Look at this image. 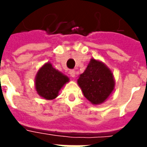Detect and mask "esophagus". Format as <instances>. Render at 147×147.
<instances>
[{
  "instance_id": "obj_1",
  "label": "esophagus",
  "mask_w": 147,
  "mask_h": 147,
  "mask_svg": "<svg viewBox=\"0 0 147 147\" xmlns=\"http://www.w3.org/2000/svg\"><path fill=\"white\" fill-rule=\"evenodd\" d=\"M69 75H70L72 78H75V76H76V73H75V71L73 70V69L69 70Z\"/></svg>"
}]
</instances>
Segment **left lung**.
<instances>
[{
	"label": "left lung",
	"mask_w": 147,
	"mask_h": 147,
	"mask_svg": "<svg viewBox=\"0 0 147 147\" xmlns=\"http://www.w3.org/2000/svg\"><path fill=\"white\" fill-rule=\"evenodd\" d=\"M78 85L92 104L100 105L114 92L115 82L110 68L102 61L92 58L87 69L79 75Z\"/></svg>",
	"instance_id": "left-lung-1"
}]
</instances>
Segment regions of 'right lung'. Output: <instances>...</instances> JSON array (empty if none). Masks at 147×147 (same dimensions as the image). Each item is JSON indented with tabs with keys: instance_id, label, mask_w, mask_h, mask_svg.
<instances>
[{
	"instance_id": "right-lung-1",
	"label": "right lung",
	"mask_w": 147,
	"mask_h": 147,
	"mask_svg": "<svg viewBox=\"0 0 147 147\" xmlns=\"http://www.w3.org/2000/svg\"><path fill=\"white\" fill-rule=\"evenodd\" d=\"M69 82V78L68 77L47 62L37 71L34 85L40 96L51 100L58 96L59 90Z\"/></svg>"
}]
</instances>
